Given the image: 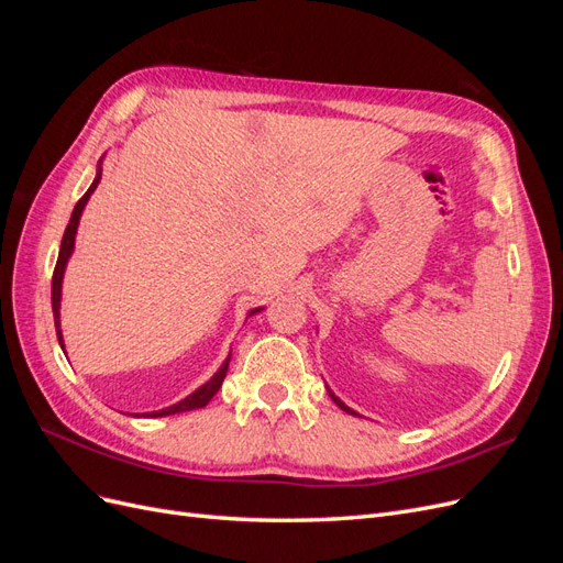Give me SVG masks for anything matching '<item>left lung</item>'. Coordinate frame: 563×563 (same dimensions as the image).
Wrapping results in <instances>:
<instances>
[{
    "label": "left lung",
    "mask_w": 563,
    "mask_h": 563,
    "mask_svg": "<svg viewBox=\"0 0 563 563\" xmlns=\"http://www.w3.org/2000/svg\"><path fill=\"white\" fill-rule=\"evenodd\" d=\"M329 397H331V399L335 401V406H340V408H343V411H345V413H350V416H360V413H356V411H352V408H350V406H345L343 401H340V399H338V397L333 395V391H331V389H329Z\"/></svg>",
    "instance_id": "obj_1"
}]
</instances>
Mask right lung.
<instances>
[{
  "label": "right lung",
  "instance_id": "obj_1",
  "mask_svg": "<svg viewBox=\"0 0 563 563\" xmlns=\"http://www.w3.org/2000/svg\"><path fill=\"white\" fill-rule=\"evenodd\" d=\"M100 164H103V159L98 162V174H96V178H93V183H91L89 190L84 192V197L77 201V207H75V211H73V216H70V223H67V228H65L63 242H60V251H58V261H56V269H54V279H51V308H54L56 335H58V343H60V347H63V350H65V343H63V331H60V296H63V277H65L67 261H70V255H73V251H75V236H77V228H79L81 211H84V207H87L89 197L93 195V190L98 187V183H100V174H103V168H100ZM261 310H263V308H255V310H251L246 317L258 314ZM228 364H230V356H228V360L223 362V366H220V368L213 373V378H211V380H207V383H203L201 387H197V389L192 391V395H187V397H185V399H180L178 404H174V406H166V408H162V411L143 413V416H145V418H166V416H174V413H185V411H195V408H203V406H207V404L213 399V395H216V391L220 389V385H223V380H225V373H228Z\"/></svg>",
  "mask_w": 563,
  "mask_h": 563
}]
</instances>
